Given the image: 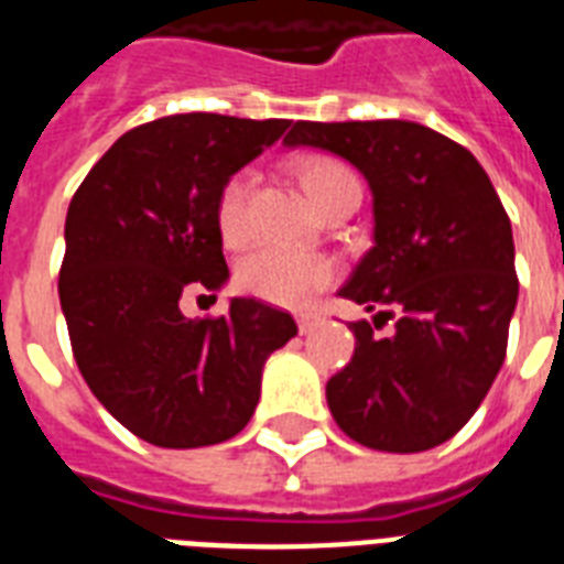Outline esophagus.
<instances>
[{
  "label": "esophagus",
  "instance_id": "34e87169",
  "mask_svg": "<svg viewBox=\"0 0 564 564\" xmlns=\"http://www.w3.org/2000/svg\"><path fill=\"white\" fill-rule=\"evenodd\" d=\"M319 314L317 311H296V326H300V332H303V335H308L311 328H317L319 326Z\"/></svg>",
  "mask_w": 564,
  "mask_h": 564
}]
</instances>
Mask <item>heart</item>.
Masks as SVG:
<instances>
[{"label": "heart", "mask_w": 564, "mask_h": 564, "mask_svg": "<svg viewBox=\"0 0 564 564\" xmlns=\"http://www.w3.org/2000/svg\"><path fill=\"white\" fill-rule=\"evenodd\" d=\"M296 177L305 195L319 212L340 200H360V180L344 160L328 154H308L296 162ZM250 192L253 171H236L220 186L215 200V227L227 247H241L250 236ZM337 276V264L326 256L296 253L282 247H261L238 261L236 285L245 294L273 305H303L328 288Z\"/></svg>", "instance_id": "b5f03b06"}]
</instances>
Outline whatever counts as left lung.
I'll return each instance as SVG.
<instances>
[{
	"label": "left lung",
	"instance_id": "left-lung-1",
	"mask_svg": "<svg viewBox=\"0 0 564 564\" xmlns=\"http://www.w3.org/2000/svg\"><path fill=\"white\" fill-rule=\"evenodd\" d=\"M285 145L326 148L367 177L376 247L340 288L393 318L349 323L355 355L328 378L346 436L413 454L452 440L489 393L518 300L510 215L466 148L416 121H296Z\"/></svg>",
	"mask_w": 564,
	"mask_h": 564
}]
</instances>
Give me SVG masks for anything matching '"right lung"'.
Listing matches in <instances>:
<instances>
[{
    "label": "right lung",
    "instance_id": "add662e5",
    "mask_svg": "<svg viewBox=\"0 0 564 564\" xmlns=\"http://www.w3.org/2000/svg\"><path fill=\"white\" fill-rule=\"evenodd\" d=\"M288 128L218 112L148 121L72 197L57 279L72 355L98 402L145 443L200 448L236 436L259 404L264 360L296 335L288 311L245 296L220 317L180 311V296L229 276L220 186Z\"/></svg>",
    "mask_w": 564,
    "mask_h": 564
}]
</instances>
